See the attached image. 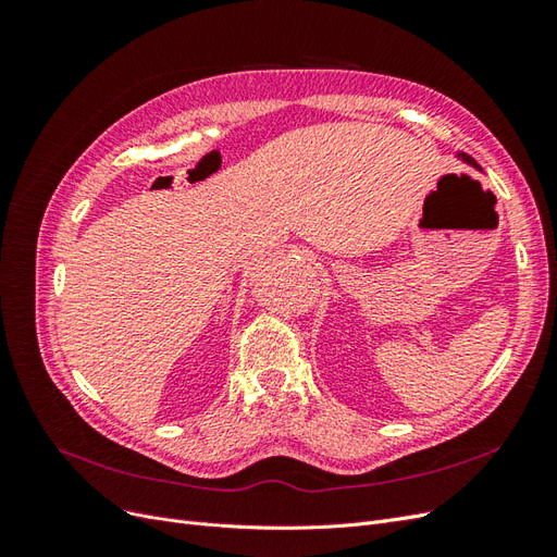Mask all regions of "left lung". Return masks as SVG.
<instances>
[{"label": "left lung", "mask_w": 557, "mask_h": 557, "mask_svg": "<svg viewBox=\"0 0 557 557\" xmlns=\"http://www.w3.org/2000/svg\"><path fill=\"white\" fill-rule=\"evenodd\" d=\"M455 158H460L462 162H467V164H471V166H479V164H476V160L471 158V156H467V153H455Z\"/></svg>", "instance_id": "left-lung-1"}]
</instances>
